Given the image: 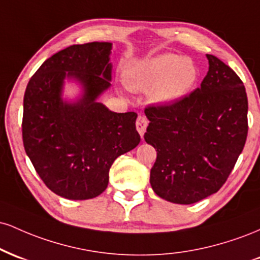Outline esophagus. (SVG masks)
<instances>
[{
  "label": "esophagus",
  "instance_id": "1",
  "mask_svg": "<svg viewBox=\"0 0 260 260\" xmlns=\"http://www.w3.org/2000/svg\"><path fill=\"white\" fill-rule=\"evenodd\" d=\"M136 127H137V131H138V133L140 134V137L144 136L145 131H147V127H148V120H147V118H145L144 116H139V117L137 118Z\"/></svg>",
  "mask_w": 260,
  "mask_h": 260
}]
</instances>
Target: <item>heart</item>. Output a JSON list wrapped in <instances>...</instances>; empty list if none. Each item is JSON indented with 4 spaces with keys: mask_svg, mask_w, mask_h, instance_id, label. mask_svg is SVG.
<instances>
[{
    "mask_svg": "<svg viewBox=\"0 0 260 260\" xmlns=\"http://www.w3.org/2000/svg\"><path fill=\"white\" fill-rule=\"evenodd\" d=\"M124 77L131 89L151 90V99L155 103L170 105L193 90L199 72L190 57L168 52L133 62L127 67Z\"/></svg>",
    "mask_w": 260,
    "mask_h": 260,
    "instance_id": "heart-1",
    "label": "heart"
}]
</instances>
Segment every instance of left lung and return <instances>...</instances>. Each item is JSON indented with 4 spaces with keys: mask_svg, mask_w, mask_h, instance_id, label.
<instances>
[{
    "mask_svg": "<svg viewBox=\"0 0 260 260\" xmlns=\"http://www.w3.org/2000/svg\"><path fill=\"white\" fill-rule=\"evenodd\" d=\"M207 58L209 71L201 88L171 105L145 109L150 123L144 139L157 151L151 188L176 204H193L216 193L248 132L242 80L215 56Z\"/></svg>",
    "mask_w": 260,
    "mask_h": 260,
    "instance_id": "obj_1",
    "label": "left lung"
}]
</instances>
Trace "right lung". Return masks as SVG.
<instances>
[{
	"mask_svg": "<svg viewBox=\"0 0 260 260\" xmlns=\"http://www.w3.org/2000/svg\"><path fill=\"white\" fill-rule=\"evenodd\" d=\"M112 43L73 45L47 58L24 94L23 143L38 175L66 199L98 197L113 161L139 144L136 112L117 113L99 98L111 86ZM66 82L79 88L64 96Z\"/></svg>",
	"mask_w": 260,
	"mask_h": 260,
	"instance_id": "obj_1",
	"label": "right lung"
}]
</instances>
